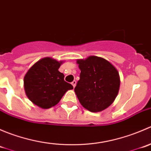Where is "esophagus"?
Listing matches in <instances>:
<instances>
[{"mask_svg": "<svg viewBox=\"0 0 151 151\" xmlns=\"http://www.w3.org/2000/svg\"><path fill=\"white\" fill-rule=\"evenodd\" d=\"M76 84H77V82H76L75 80H74V81H73L72 83H71V85H73V87H74V88H75V86H76Z\"/></svg>", "mask_w": 151, "mask_h": 151, "instance_id": "1", "label": "esophagus"}]
</instances>
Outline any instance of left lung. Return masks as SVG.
<instances>
[{"mask_svg":"<svg viewBox=\"0 0 151 151\" xmlns=\"http://www.w3.org/2000/svg\"><path fill=\"white\" fill-rule=\"evenodd\" d=\"M80 80L74 92L83 107L92 112L110 106L118 96L120 76L115 66L103 58L91 55L78 59Z\"/></svg>","mask_w":151,"mask_h":151,"instance_id":"8db88e82","label":"left lung"}]
</instances>
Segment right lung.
<instances>
[{
	"mask_svg": "<svg viewBox=\"0 0 151 151\" xmlns=\"http://www.w3.org/2000/svg\"><path fill=\"white\" fill-rule=\"evenodd\" d=\"M63 61L46 57L33 65L24 77V88L28 98L36 106L49 109L60 101L73 86L64 81L58 71Z\"/></svg>",
	"mask_w": 151,
	"mask_h": 151,
	"instance_id": "right-lung-1",
	"label": "right lung"
}]
</instances>
